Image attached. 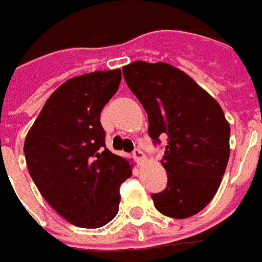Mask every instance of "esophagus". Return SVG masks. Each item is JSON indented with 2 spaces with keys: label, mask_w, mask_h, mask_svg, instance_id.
<instances>
[{
  "label": "esophagus",
  "mask_w": 262,
  "mask_h": 262,
  "mask_svg": "<svg viewBox=\"0 0 262 262\" xmlns=\"http://www.w3.org/2000/svg\"><path fill=\"white\" fill-rule=\"evenodd\" d=\"M133 156H134V159L137 160L138 163H139V162H142V160L145 159L144 152H142V150H141V149H138V148H137V149H134Z\"/></svg>",
  "instance_id": "esophagus-1"
}]
</instances>
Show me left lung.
Wrapping results in <instances>:
<instances>
[{
    "label": "left lung",
    "mask_w": 262,
    "mask_h": 262,
    "mask_svg": "<svg viewBox=\"0 0 262 262\" xmlns=\"http://www.w3.org/2000/svg\"><path fill=\"white\" fill-rule=\"evenodd\" d=\"M124 79L148 114L155 145L166 137L167 186L152 194L155 208L184 219L207 207L228 166L230 125L213 97L183 71L166 62L135 61Z\"/></svg>",
    "instance_id": "left-lung-1"
}]
</instances>
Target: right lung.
Returning <instances> with one entry per match:
<instances>
[{"mask_svg":"<svg viewBox=\"0 0 262 262\" xmlns=\"http://www.w3.org/2000/svg\"><path fill=\"white\" fill-rule=\"evenodd\" d=\"M121 71H96L55 89L25 139L29 174L61 216L79 228H102L117 215L127 160L106 148L100 123Z\"/></svg>","mask_w":262,"mask_h":262,"instance_id":"add662e5","label":"right lung"}]
</instances>
